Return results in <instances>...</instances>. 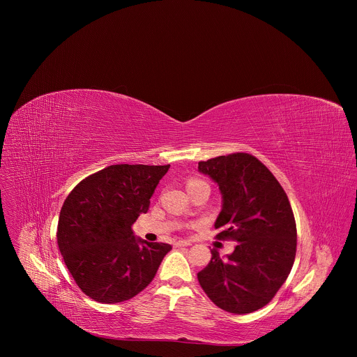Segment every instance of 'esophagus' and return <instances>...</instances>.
Instances as JSON below:
<instances>
[{"instance_id": "esophagus-1", "label": "esophagus", "mask_w": 357, "mask_h": 357, "mask_svg": "<svg viewBox=\"0 0 357 357\" xmlns=\"http://www.w3.org/2000/svg\"><path fill=\"white\" fill-rule=\"evenodd\" d=\"M174 246L176 248H187V246H191V243L187 242V241H178V242L174 243Z\"/></svg>"}]
</instances>
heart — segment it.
<instances>
[{"label":"heart","instance_id":"obj_1","mask_svg":"<svg viewBox=\"0 0 357 357\" xmlns=\"http://www.w3.org/2000/svg\"><path fill=\"white\" fill-rule=\"evenodd\" d=\"M198 181H199V180H190L187 185H191V184H194V183H198Z\"/></svg>","mask_w":357,"mask_h":357}]
</instances>
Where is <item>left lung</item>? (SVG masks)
Returning a JSON list of instances; mask_svg holds the SVG:
<instances>
[{"label": "left lung", "instance_id": "obj_1", "mask_svg": "<svg viewBox=\"0 0 357 357\" xmlns=\"http://www.w3.org/2000/svg\"><path fill=\"white\" fill-rule=\"evenodd\" d=\"M198 170L221 192L217 238L238 243L227 257L211 250L210 262L198 273L199 284L218 307L252 313L275 297L294 264L297 227L289 198L250 153L217 156L199 162Z\"/></svg>", "mask_w": 357, "mask_h": 357}]
</instances>
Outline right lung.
Segmentation results:
<instances>
[{
  "label": "right lung",
  "instance_id": "right-lung-1",
  "mask_svg": "<svg viewBox=\"0 0 357 357\" xmlns=\"http://www.w3.org/2000/svg\"><path fill=\"white\" fill-rule=\"evenodd\" d=\"M170 165H112L82 180L59 215L57 245L78 287L92 300L118 304L153 279L167 243L135 236L132 225L147 213Z\"/></svg>",
  "mask_w": 357,
  "mask_h": 357
}]
</instances>
